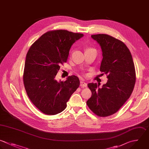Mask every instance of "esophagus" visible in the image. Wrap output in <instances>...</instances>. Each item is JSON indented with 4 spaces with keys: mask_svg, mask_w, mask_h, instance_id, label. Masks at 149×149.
<instances>
[{
    "mask_svg": "<svg viewBox=\"0 0 149 149\" xmlns=\"http://www.w3.org/2000/svg\"><path fill=\"white\" fill-rule=\"evenodd\" d=\"M80 86L83 87H86L87 86V84L83 81H80Z\"/></svg>",
    "mask_w": 149,
    "mask_h": 149,
    "instance_id": "1",
    "label": "esophagus"
}]
</instances>
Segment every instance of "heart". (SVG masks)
Returning <instances> with one entry per match:
<instances>
[{"label":"heart","instance_id":"obj_1","mask_svg":"<svg viewBox=\"0 0 149 149\" xmlns=\"http://www.w3.org/2000/svg\"><path fill=\"white\" fill-rule=\"evenodd\" d=\"M90 50H94V49H91V48H88V49H87L86 51H90Z\"/></svg>","mask_w":149,"mask_h":149}]
</instances>
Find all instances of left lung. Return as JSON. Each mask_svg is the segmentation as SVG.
<instances>
[{
  "label": "left lung",
  "instance_id": "1",
  "mask_svg": "<svg viewBox=\"0 0 149 149\" xmlns=\"http://www.w3.org/2000/svg\"><path fill=\"white\" fill-rule=\"evenodd\" d=\"M91 37L101 48L100 71L107 74L108 81L102 87L97 83L88 84L92 95L87 104L97 115L108 116L116 113L130 97L136 82L134 65L123 42L107 34Z\"/></svg>",
  "mask_w": 149,
  "mask_h": 149
}]
</instances>
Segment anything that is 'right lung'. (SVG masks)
I'll return each mask as SVG.
<instances>
[{
	"label": "right lung",
	"mask_w": 149,
	"mask_h": 149,
	"mask_svg": "<svg viewBox=\"0 0 149 149\" xmlns=\"http://www.w3.org/2000/svg\"><path fill=\"white\" fill-rule=\"evenodd\" d=\"M84 36L67 30H55L43 34L30 48L26 59L23 81L33 104L47 115L62 112L80 85L76 76L66 81L55 79L60 65L66 62L72 45Z\"/></svg>",
	"instance_id": "add662e5"
}]
</instances>
